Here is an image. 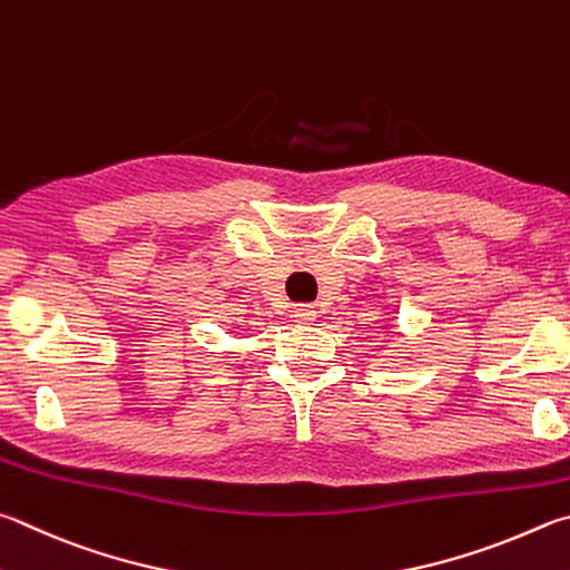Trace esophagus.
Wrapping results in <instances>:
<instances>
[{"instance_id":"esophagus-1","label":"esophagus","mask_w":570,"mask_h":570,"mask_svg":"<svg viewBox=\"0 0 570 570\" xmlns=\"http://www.w3.org/2000/svg\"><path fill=\"white\" fill-rule=\"evenodd\" d=\"M292 316L298 321V324H308V321L316 318V308L308 306V304H296Z\"/></svg>"}]
</instances>
